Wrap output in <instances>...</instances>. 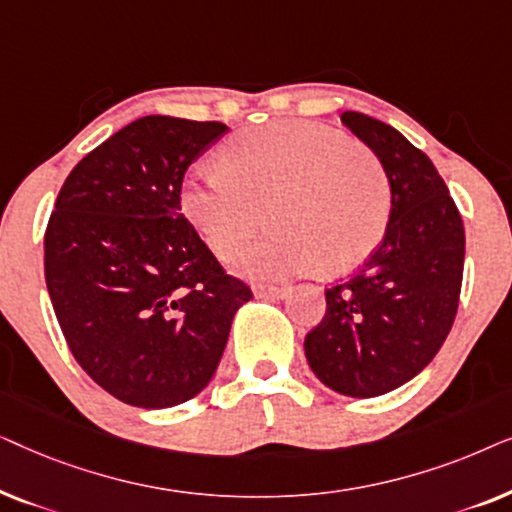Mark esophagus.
<instances>
[{
	"label": "esophagus",
	"mask_w": 512,
	"mask_h": 512,
	"mask_svg": "<svg viewBox=\"0 0 512 512\" xmlns=\"http://www.w3.org/2000/svg\"><path fill=\"white\" fill-rule=\"evenodd\" d=\"M256 298L265 300H279L289 296V286H256Z\"/></svg>",
	"instance_id": "1"
}]
</instances>
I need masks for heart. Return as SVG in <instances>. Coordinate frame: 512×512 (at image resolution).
<instances>
[{
	"instance_id": "obj_1",
	"label": "heart",
	"mask_w": 512,
	"mask_h": 512,
	"mask_svg": "<svg viewBox=\"0 0 512 512\" xmlns=\"http://www.w3.org/2000/svg\"><path fill=\"white\" fill-rule=\"evenodd\" d=\"M226 167L200 165L181 207L207 247L235 258L270 219L275 230L242 256L251 277L277 279L317 268L340 275L382 242L389 181L380 160L340 130L282 121L237 135Z\"/></svg>"
}]
</instances>
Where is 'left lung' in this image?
Wrapping results in <instances>:
<instances>
[{"instance_id":"1","label":"left lung","mask_w":512,"mask_h":512,"mask_svg":"<svg viewBox=\"0 0 512 512\" xmlns=\"http://www.w3.org/2000/svg\"><path fill=\"white\" fill-rule=\"evenodd\" d=\"M342 123L380 158L391 188L384 237L354 277L326 289L305 356L328 389L352 398L394 391L429 366L457 317L464 223L443 177L391 125L359 111Z\"/></svg>"}]
</instances>
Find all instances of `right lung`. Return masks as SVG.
I'll return each instance as SVG.
<instances>
[{
    "instance_id": "add662e5",
    "label": "right lung",
    "mask_w": 512,
    "mask_h": 512,
    "mask_svg": "<svg viewBox=\"0 0 512 512\" xmlns=\"http://www.w3.org/2000/svg\"><path fill=\"white\" fill-rule=\"evenodd\" d=\"M216 121L144 116L79 160L44 235L46 286L79 366L118 401L172 408L207 387L251 289L181 214Z\"/></svg>"
}]
</instances>
